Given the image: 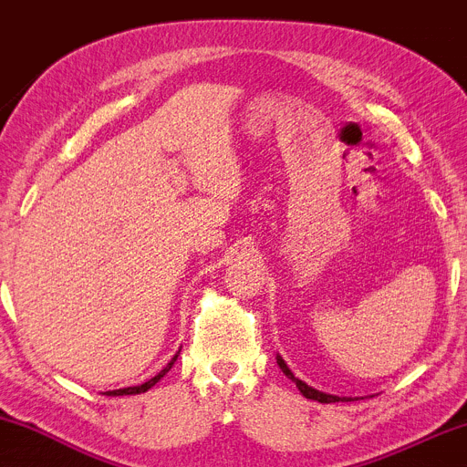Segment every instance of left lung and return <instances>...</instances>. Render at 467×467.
<instances>
[{"instance_id":"1","label":"left lung","mask_w":467,"mask_h":467,"mask_svg":"<svg viewBox=\"0 0 467 467\" xmlns=\"http://www.w3.org/2000/svg\"><path fill=\"white\" fill-rule=\"evenodd\" d=\"M276 364L278 367H281V371L287 375L289 379H292L294 384H296L298 387V390H301V393L305 395V398L307 400H316V401H320V404H334V401H349L351 398H337V395H329V393H323V390H316L314 387H309V384H305L303 379H298V378H294V373L289 371V367L285 364V360H283L281 356H276Z\"/></svg>"}]
</instances>
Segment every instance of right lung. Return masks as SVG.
I'll return each mask as SVG.
<instances>
[{"instance_id":"1","label":"right lung","mask_w":467,"mask_h":467,"mask_svg":"<svg viewBox=\"0 0 467 467\" xmlns=\"http://www.w3.org/2000/svg\"><path fill=\"white\" fill-rule=\"evenodd\" d=\"M178 356H180V351H178V353H175V356H173V358H171V362H169V364H166V367L162 368V371H160L158 375H153V378H151V379H147V382H144V384H138V387H127V389H118V390H109V393H107V395H138V393H144V390H149V389H151V387H155V384H158V382H160V379H162V378H164V375L171 371V367H173V364H175V360H178Z\"/></svg>"}]
</instances>
